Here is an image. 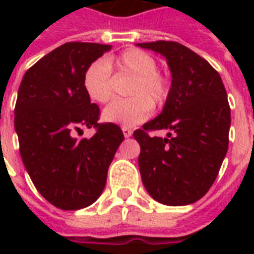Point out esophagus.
Instances as JSON below:
<instances>
[{
	"mask_svg": "<svg viewBox=\"0 0 254 254\" xmlns=\"http://www.w3.org/2000/svg\"><path fill=\"white\" fill-rule=\"evenodd\" d=\"M122 132H124V136H125V137H130V136H132L133 130L130 129V127H122Z\"/></svg>",
	"mask_w": 254,
	"mask_h": 254,
	"instance_id": "obj_1",
	"label": "esophagus"
}]
</instances>
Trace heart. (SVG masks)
Returning <instances> with one entry per match:
<instances>
[{"mask_svg": "<svg viewBox=\"0 0 254 254\" xmlns=\"http://www.w3.org/2000/svg\"><path fill=\"white\" fill-rule=\"evenodd\" d=\"M133 76L127 87V99L116 100L103 110V120L117 125L134 127L144 122L151 109H160L170 96V80L158 70V63L151 54L132 47L107 61L89 64L83 76V87L89 99L95 103H107L113 98V76Z\"/></svg>", "mask_w": 254, "mask_h": 254, "instance_id": "1", "label": "heart"}]
</instances>
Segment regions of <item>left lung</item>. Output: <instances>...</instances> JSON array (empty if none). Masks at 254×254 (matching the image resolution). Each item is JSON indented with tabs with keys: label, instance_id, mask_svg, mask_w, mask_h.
<instances>
[{
	"label": "left lung",
	"instance_id": "obj_1",
	"mask_svg": "<svg viewBox=\"0 0 254 254\" xmlns=\"http://www.w3.org/2000/svg\"><path fill=\"white\" fill-rule=\"evenodd\" d=\"M166 57L170 96L163 111L133 132L145 189L166 205H188L212 187L229 148L230 105L223 81L207 60L178 42L138 43ZM167 128L166 139L149 133Z\"/></svg>",
	"mask_w": 254,
	"mask_h": 254
}]
</instances>
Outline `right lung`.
Returning <instances> with one entry per match:
<instances>
[{"label":"right lung","instance_id":"right-lung-1","mask_svg":"<svg viewBox=\"0 0 254 254\" xmlns=\"http://www.w3.org/2000/svg\"><path fill=\"white\" fill-rule=\"evenodd\" d=\"M110 45L67 42L25 72L14 106L20 155L31 181L54 207L74 211L91 205L103 191L107 170L120 144L121 127L99 124V106L83 87L89 64ZM94 127L91 139L74 130Z\"/></svg>","mask_w":254,"mask_h":254}]
</instances>
